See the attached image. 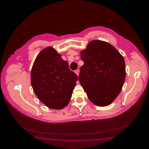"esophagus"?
<instances>
[{
	"label": "esophagus",
	"instance_id": "esophagus-1",
	"mask_svg": "<svg viewBox=\"0 0 149 149\" xmlns=\"http://www.w3.org/2000/svg\"><path fill=\"white\" fill-rule=\"evenodd\" d=\"M75 72L76 73V74L77 75H79V70H75Z\"/></svg>",
	"mask_w": 149,
	"mask_h": 149
}]
</instances>
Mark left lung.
Returning <instances> with one entry per match:
<instances>
[{"instance_id": "8db88e82", "label": "left lung", "mask_w": 149, "mask_h": 149, "mask_svg": "<svg viewBox=\"0 0 149 149\" xmlns=\"http://www.w3.org/2000/svg\"><path fill=\"white\" fill-rule=\"evenodd\" d=\"M79 80L94 104L106 106L120 92L126 77L124 58L109 43L94 40L81 52Z\"/></svg>"}]
</instances>
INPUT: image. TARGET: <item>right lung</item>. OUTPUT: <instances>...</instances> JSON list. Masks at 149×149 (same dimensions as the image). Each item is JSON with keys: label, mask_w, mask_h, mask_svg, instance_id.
<instances>
[{"label": "right lung", "mask_w": 149, "mask_h": 149, "mask_svg": "<svg viewBox=\"0 0 149 149\" xmlns=\"http://www.w3.org/2000/svg\"><path fill=\"white\" fill-rule=\"evenodd\" d=\"M31 84L36 95L46 106L58 109L71 99L77 75L71 71L67 61L52 47L42 50L33 65Z\"/></svg>", "instance_id": "right-lung-1"}]
</instances>
